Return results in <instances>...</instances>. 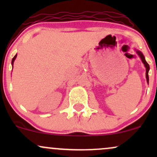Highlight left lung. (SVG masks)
I'll return each mask as SVG.
<instances>
[{"label":"left lung","instance_id":"left-lung-1","mask_svg":"<svg viewBox=\"0 0 157 157\" xmlns=\"http://www.w3.org/2000/svg\"><path fill=\"white\" fill-rule=\"evenodd\" d=\"M135 51H136V54H137V55H139V57H140V58H141V60H142V62L143 63L144 66H145V69H146V73H145V77H146V80H147V83H148V82H149L148 71H149V70H150V66H149L148 63H147L146 62V60H145V57H144L143 54H142V52H140V51H139V50H136V49H135Z\"/></svg>","mask_w":157,"mask_h":157}]
</instances>
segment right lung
Masks as SVG:
<instances>
[{
	"label": "right lung",
	"instance_id": "1",
	"mask_svg": "<svg viewBox=\"0 0 157 157\" xmlns=\"http://www.w3.org/2000/svg\"><path fill=\"white\" fill-rule=\"evenodd\" d=\"M16 57H17V55H15V57H13V58H12V68H13V64H14V62H15V60L16 59Z\"/></svg>",
	"mask_w": 157,
	"mask_h": 157
}]
</instances>
